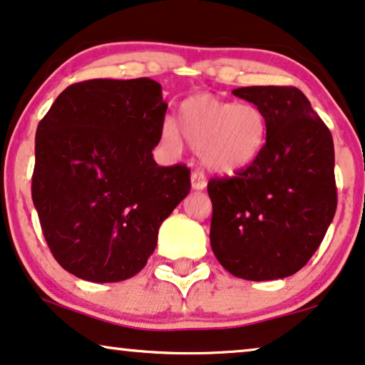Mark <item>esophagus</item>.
Here are the masks:
<instances>
[{
	"mask_svg": "<svg viewBox=\"0 0 365 365\" xmlns=\"http://www.w3.org/2000/svg\"><path fill=\"white\" fill-rule=\"evenodd\" d=\"M192 188L193 190H203V188L207 187V178L205 175H203L202 172H198V170H195V172L192 173Z\"/></svg>",
	"mask_w": 365,
	"mask_h": 365,
	"instance_id": "esophagus-1",
	"label": "esophagus"
}]
</instances>
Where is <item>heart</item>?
Wrapping results in <instances>:
<instances>
[{
	"label": "heart",
	"mask_w": 365,
	"mask_h": 365,
	"mask_svg": "<svg viewBox=\"0 0 365 365\" xmlns=\"http://www.w3.org/2000/svg\"><path fill=\"white\" fill-rule=\"evenodd\" d=\"M187 140L203 167L218 173H235L257 160L265 147L269 121L254 103H233L203 93L182 101L178 128L172 121L162 126V140L170 148Z\"/></svg>",
	"instance_id": "b5f03b06"
}]
</instances>
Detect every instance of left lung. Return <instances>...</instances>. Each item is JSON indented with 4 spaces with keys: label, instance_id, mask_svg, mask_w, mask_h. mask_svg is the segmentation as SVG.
I'll use <instances>...</instances> for the list:
<instances>
[{
    "label": "left lung",
    "instance_id": "8db88e82",
    "mask_svg": "<svg viewBox=\"0 0 365 365\" xmlns=\"http://www.w3.org/2000/svg\"><path fill=\"white\" fill-rule=\"evenodd\" d=\"M232 93L264 111L269 135L249 168L208 182L212 250L239 279H285L310 260L335 215L332 135L294 86Z\"/></svg>",
    "mask_w": 365,
    "mask_h": 365
}]
</instances>
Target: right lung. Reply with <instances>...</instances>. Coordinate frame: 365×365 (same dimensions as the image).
Instances as JSON below:
<instances>
[{
  "mask_svg": "<svg viewBox=\"0 0 365 365\" xmlns=\"http://www.w3.org/2000/svg\"><path fill=\"white\" fill-rule=\"evenodd\" d=\"M167 106L150 78L88 80L61 91L38 125L33 203L53 257L78 279L137 275L190 192L185 165L153 160Z\"/></svg>",
  "mask_w": 365,
  "mask_h": 365,
  "instance_id": "add662e5",
  "label": "right lung"
}]
</instances>
